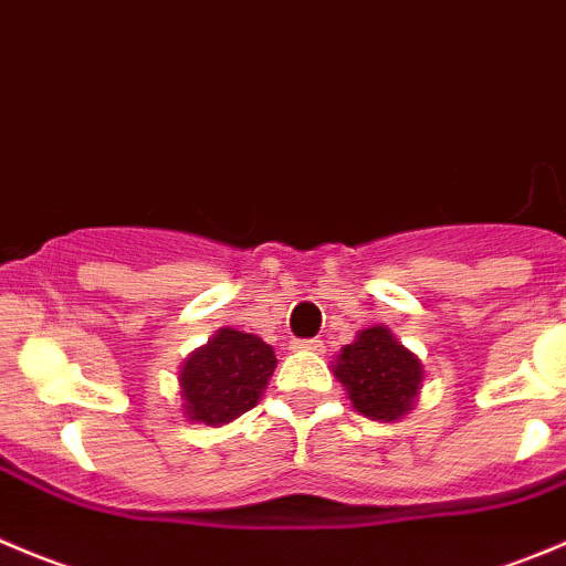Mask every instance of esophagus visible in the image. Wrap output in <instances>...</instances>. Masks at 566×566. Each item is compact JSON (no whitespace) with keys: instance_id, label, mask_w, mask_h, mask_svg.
I'll list each match as a JSON object with an SVG mask.
<instances>
[{"instance_id":"esophagus-1","label":"esophagus","mask_w":566,"mask_h":566,"mask_svg":"<svg viewBox=\"0 0 566 566\" xmlns=\"http://www.w3.org/2000/svg\"><path fill=\"white\" fill-rule=\"evenodd\" d=\"M293 348L295 350H310V354H323V348H326V345H323V339H293Z\"/></svg>"}]
</instances>
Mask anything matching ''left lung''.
<instances>
[{
	"label": "left lung",
	"instance_id": "8db88e82",
	"mask_svg": "<svg viewBox=\"0 0 566 566\" xmlns=\"http://www.w3.org/2000/svg\"><path fill=\"white\" fill-rule=\"evenodd\" d=\"M334 376L359 415L392 422L415 409L426 373L387 326H370L339 350Z\"/></svg>",
	"mask_w": 566,
	"mask_h": 566
}]
</instances>
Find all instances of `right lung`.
Masks as SVG:
<instances>
[{
	"mask_svg": "<svg viewBox=\"0 0 566 566\" xmlns=\"http://www.w3.org/2000/svg\"><path fill=\"white\" fill-rule=\"evenodd\" d=\"M276 367V354L256 334L221 328L196 348L179 370V395L188 420L223 426L254 409Z\"/></svg>",
	"mask_w": 566,
	"mask_h": 566,
	"instance_id": "obj_1",
	"label": "right lung"
}]
</instances>
